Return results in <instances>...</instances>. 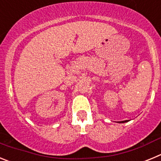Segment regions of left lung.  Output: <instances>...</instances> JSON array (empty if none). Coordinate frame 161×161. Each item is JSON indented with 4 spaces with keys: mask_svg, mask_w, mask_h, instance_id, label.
Instances as JSON below:
<instances>
[{
    "mask_svg": "<svg viewBox=\"0 0 161 161\" xmlns=\"http://www.w3.org/2000/svg\"><path fill=\"white\" fill-rule=\"evenodd\" d=\"M126 122H127V120H126V121H122V122H120V123H126Z\"/></svg>",
    "mask_w": 161,
    "mask_h": 161,
    "instance_id": "obj_1",
    "label": "left lung"
}]
</instances>
